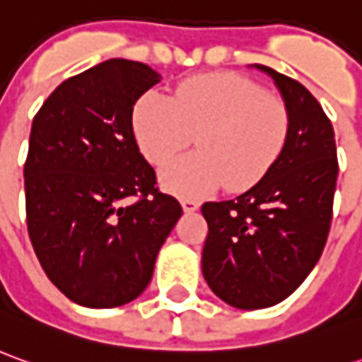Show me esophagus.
<instances>
[{"label": "esophagus", "mask_w": 362, "mask_h": 362, "mask_svg": "<svg viewBox=\"0 0 362 362\" xmlns=\"http://www.w3.org/2000/svg\"><path fill=\"white\" fill-rule=\"evenodd\" d=\"M180 204L184 212H196V210H198V206H200L196 200H188V198H184Z\"/></svg>", "instance_id": "obj_1"}]
</instances>
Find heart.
<instances>
[{"label": "heart", "instance_id": "1", "mask_svg": "<svg viewBox=\"0 0 362 362\" xmlns=\"http://www.w3.org/2000/svg\"><path fill=\"white\" fill-rule=\"evenodd\" d=\"M132 130L142 156L166 164L196 136L198 154L170 162L160 184L198 198L226 186H255L284 150L291 132L286 104L238 74H206L182 81L174 95L146 92L134 106Z\"/></svg>", "mask_w": 362, "mask_h": 362}]
</instances>
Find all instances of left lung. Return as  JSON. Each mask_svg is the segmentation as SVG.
Segmentation results:
<instances>
[{
    "label": "left lung",
    "mask_w": 362,
    "mask_h": 362,
    "mask_svg": "<svg viewBox=\"0 0 362 362\" xmlns=\"http://www.w3.org/2000/svg\"><path fill=\"white\" fill-rule=\"evenodd\" d=\"M255 68L274 80L288 107V140L250 190L202 204V274L212 293L243 310L279 305L310 274L327 244L339 176L334 130L315 95L276 69Z\"/></svg>",
    "instance_id": "obj_1"
}]
</instances>
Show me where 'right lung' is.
Segmentation results:
<instances>
[{"mask_svg": "<svg viewBox=\"0 0 362 362\" xmlns=\"http://www.w3.org/2000/svg\"><path fill=\"white\" fill-rule=\"evenodd\" d=\"M160 80L146 64L107 59L59 83L33 118L23 166L30 240L47 279L81 306L138 298L182 216L132 130L136 102Z\"/></svg>", "mask_w": 362, "mask_h": 362, "instance_id": "right-lung-1", "label": "right lung"}]
</instances>
